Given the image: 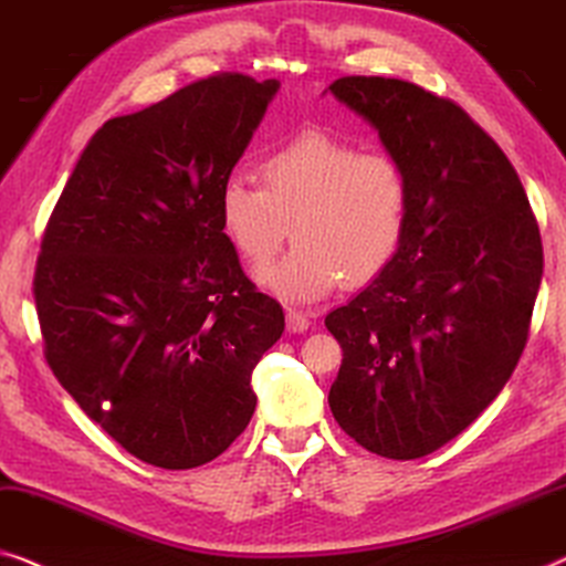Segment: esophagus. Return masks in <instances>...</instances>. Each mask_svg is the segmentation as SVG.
I'll return each mask as SVG.
<instances>
[{
	"label": "esophagus",
	"mask_w": 566,
	"mask_h": 566,
	"mask_svg": "<svg viewBox=\"0 0 566 566\" xmlns=\"http://www.w3.org/2000/svg\"><path fill=\"white\" fill-rule=\"evenodd\" d=\"M310 328V317L302 315L300 310H286V331L290 333H302Z\"/></svg>",
	"instance_id": "esophagus-1"
}]
</instances>
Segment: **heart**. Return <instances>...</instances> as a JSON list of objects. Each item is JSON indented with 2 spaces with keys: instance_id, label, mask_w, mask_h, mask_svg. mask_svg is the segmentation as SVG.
<instances>
[{
  "instance_id": "heart-1",
  "label": "heart",
  "mask_w": 566,
  "mask_h": 566,
  "mask_svg": "<svg viewBox=\"0 0 566 566\" xmlns=\"http://www.w3.org/2000/svg\"><path fill=\"white\" fill-rule=\"evenodd\" d=\"M261 181L230 174L218 195L222 233L249 264H266L286 235L297 243L259 284L292 305L333 286L377 280L400 253L410 228L412 181L387 150L307 130L261 158Z\"/></svg>"
}]
</instances>
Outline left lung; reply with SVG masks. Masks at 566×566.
<instances>
[{"label":"left lung","mask_w":566,"mask_h":566,"mask_svg":"<svg viewBox=\"0 0 566 566\" xmlns=\"http://www.w3.org/2000/svg\"><path fill=\"white\" fill-rule=\"evenodd\" d=\"M328 90L412 181L400 253L325 317L344 348L328 405L366 451L420 459L472 426L518 366L544 274L538 222L513 164L457 102L385 76Z\"/></svg>","instance_id":"8db88e82"}]
</instances>
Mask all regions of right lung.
<instances>
[{
    "mask_svg": "<svg viewBox=\"0 0 566 566\" xmlns=\"http://www.w3.org/2000/svg\"><path fill=\"white\" fill-rule=\"evenodd\" d=\"M276 90L220 71L113 117L45 226L33 280L45 361L146 464L202 467L256 410L251 374L284 313L243 274L218 195Z\"/></svg>",
    "mask_w": 566,
    "mask_h": 566,
    "instance_id": "right-lung-1",
    "label": "right lung"
}]
</instances>
